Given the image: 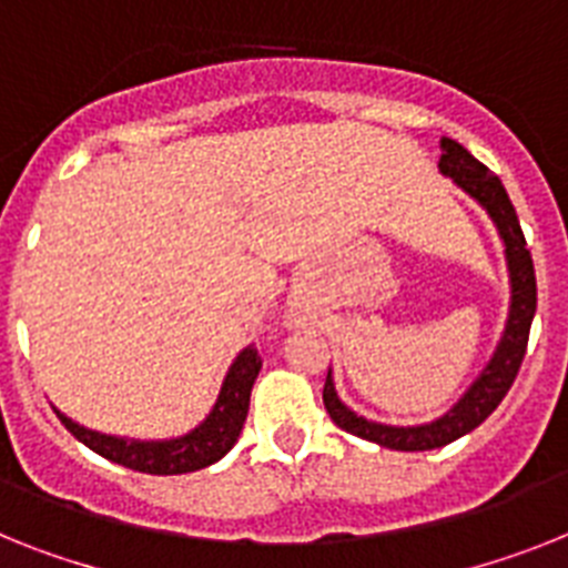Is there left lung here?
<instances>
[{
	"label": "left lung",
	"instance_id": "left-lung-1",
	"mask_svg": "<svg viewBox=\"0 0 568 568\" xmlns=\"http://www.w3.org/2000/svg\"><path fill=\"white\" fill-rule=\"evenodd\" d=\"M442 168L444 176L456 182L458 189L467 194L490 214L494 226L499 229V237L505 243V261H508V278H510V311L508 322H505L503 339L496 345L494 357L485 365V372L473 379V386L462 395V400L449 412H444L442 418L433 424L420 426H388L368 420L357 412H351L345 403L339 400L334 388V377L327 372L325 392V409L339 429L345 433L374 442L379 447L403 449V453H418V449H435L444 444L456 442L462 435L473 433L490 412L503 403L508 395V388L517 379L519 365L526 357L528 348V331H531V318L537 311V278H534V261L531 252L526 246V234L519 229V217L514 205L508 200V191L499 182L490 168H485L476 156H470V150L462 148L453 139H442Z\"/></svg>",
	"mask_w": 568,
	"mask_h": 568
}]
</instances>
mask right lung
<instances>
[{"mask_svg":"<svg viewBox=\"0 0 568 568\" xmlns=\"http://www.w3.org/2000/svg\"><path fill=\"white\" fill-rule=\"evenodd\" d=\"M257 372H261L257 351L243 348L234 357L232 368H229L226 379L220 386L217 403L211 406L209 418L200 426H194L191 433L180 435V438H165V442H139V438H119V435L95 433V429H87V426L74 424L72 418H65L63 412H58V418L63 420L65 429L78 442L87 444L98 456L121 464V467L150 473V476L194 473L220 462L237 444L246 412H250V395Z\"/></svg>","mask_w":568,"mask_h":568,"instance_id":"obj_1","label":"right lung"}]
</instances>
